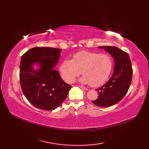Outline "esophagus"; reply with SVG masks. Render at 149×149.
<instances>
[{
	"label": "esophagus",
	"instance_id": "esophagus-1",
	"mask_svg": "<svg viewBox=\"0 0 149 149\" xmlns=\"http://www.w3.org/2000/svg\"><path fill=\"white\" fill-rule=\"evenodd\" d=\"M79 87L80 88H81V89H84V90H86V91H87V90H88L86 88H84V86H79Z\"/></svg>",
	"mask_w": 149,
	"mask_h": 149
}]
</instances>
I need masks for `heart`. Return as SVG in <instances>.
Returning <instances> with one entry per match:
<instances>
[{"mask_svg":"<svg viewBox=\"0 0 149 149\" xmlns=\"http://www.w3.org/2000/svg\"><path fill=\"white\" fill-rule=\"evenodd\" d=\"M112 66L111 58L107 54L83 51L74 54L72 60L63 61L60 71L63 79L68 83L73 82L81 72L84 76L79 82L97 87L105 82Z\"/></svg>","mask_w":149,"mask_h":149,"instance_id":"heart-1","label":"heart"}]
</instances>
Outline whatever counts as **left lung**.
Wrapping results in <instances>:
<instances>
[{
  "label": "left lung",
  "instance_id": "left-lung-1",
  "mask_svg": "<svg viewBox=\"0 0 149 149\" xmlns=\"http://www.w3.org/2000/svg\"><path fill=\"white\" fill-rule=\"evenodd\" d=\"M113 58L114 68L111 77L106 84L96 90L99 96L92 102L97 106L110 107L124 97L131 83L132 68L128 54L116 47H98Z\"/></svg>",
  "mask_w": 149,
  "mask_h": 149
}]
</instances>
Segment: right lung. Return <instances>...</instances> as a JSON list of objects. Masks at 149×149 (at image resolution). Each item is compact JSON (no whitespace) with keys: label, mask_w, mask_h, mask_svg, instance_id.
<instances>
[{"label":"right lung","mask_w":149,"mask_h":149,"mask_svg":"<svg viewBox=\"0 0 149 149\" xmlns=\"http://www.w3.org/2000/svg\"><path fill=\"white\" fill-rule=\"evenodd\" d=\"M61 49L35 47L22 56L20 81L23 93L35 107L52 111L65 100L70 85L55 70Z\"/></svg>","instance_id":"add662e5"}]
</instances>
